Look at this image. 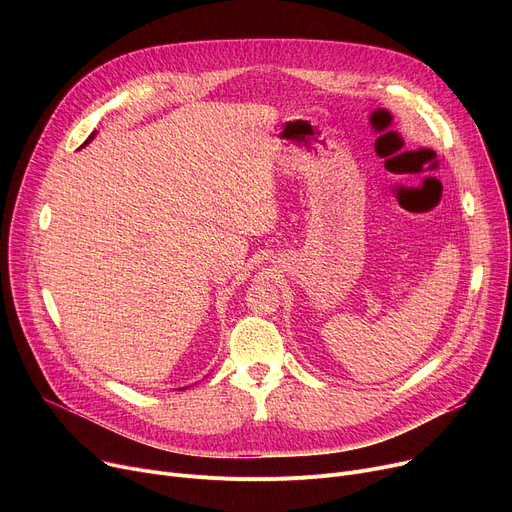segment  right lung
Segmentation results:
<instances>
[{
    "label": "right lung",
    "mask_w": 512,
    "mask_h": 512,
    "mask_svg": "<svg viewBox=\"0 0 512 512\" xmlns=\"http://www.w3.org/2000/svg\"><path fill=\"white\" fill-rule=\"evenodd\" d=\"M95 134H97V130H93V132H91V137L85 141V145H89V143L95 139ZM85 145H83V147H85ZM178 390H186V388H178Z\"/></svg>",
    "instance_id": "1"
}]
</instances>
